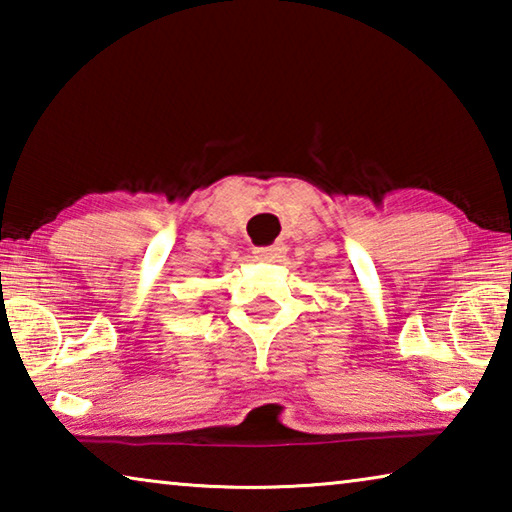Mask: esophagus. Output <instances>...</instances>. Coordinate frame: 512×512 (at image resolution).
Returning <instances> with one entry per match:
<instances>
[{
    "instance_id": "obj_1",
    "label": "esophagus",
    "mask_w": 512,
    "mask_h": 512,
    "mask_svg": "<svg viewBox=\"0 0 512 512\" xmlns=\"http://www.w3.org/2000/svg\"><path fill=\"white\" fill-rule=\"evenodd\" d=\"M284 253H287V246H284L282 241H277V244H271V246L255 248V257L262 259V262H280Z\"/></svg>"
}]
</instances>
